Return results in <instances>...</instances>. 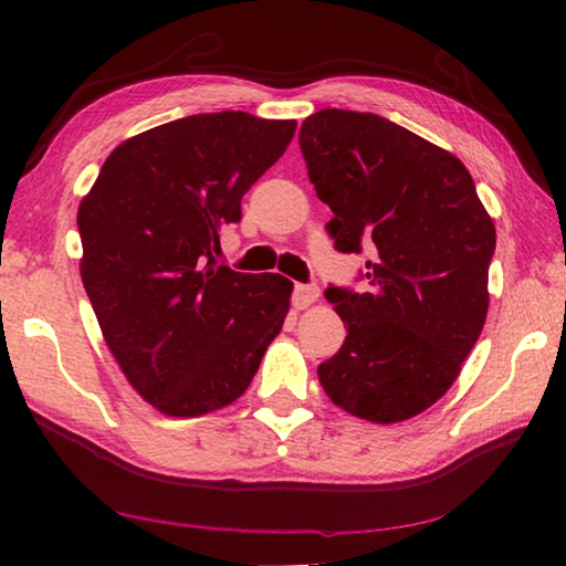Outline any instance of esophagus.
Segmentation results:
<instances>
[{
	"instance_id": "1",
	"label": "esophagus",
	"mask_w": 566,
	"mask_h": 566,
	"mask_svg": "<svg viewBox=\"0 0 566 566\" xmlns=\"http://www.w3.org/2000/svg\"><path fill=\"white\" fill-rule=\"evenodd\" d=\"M317 300H319L317 284H296L294 286V296H292L294 310H306V306H312Z\"/></svg>"
}]
</instances>
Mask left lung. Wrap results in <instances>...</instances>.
Masks as SVG:
<instances>
[{
    "instance_id": "obj_1",
    "label": "left lung",
    "mask_w": 566,
    "mask_h": 566,
    "mask_svg": "<svg viewBox=\"0 0 566 566\" xmlns=\"http://www.w3.org/2000/svg\"><path fill=\"white\" fill-rule=\"evenodd\" d=\"M300 147L339 252L369 247V292L329 286L347 339L319 385L352 417L397 424L447 395L490 310L496 232L452 151L369 112L306 117Z\"/></svg>"
}]
</instances>
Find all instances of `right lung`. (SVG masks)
Returning a JSON list of instances; mask_svg holds the SVG:
<instances>
[{
	"instance_id": "1",
	"label": "right lung",
	"mask_w": 566,
	"mask_h": 566,
	"mask_svg": "<svg viewBox=\"0 0 566 566\" xmlns=\"http://www.w3.org/2000/svg\"><path fill=\"white\" fill-rule=\"evenodd\" d=\"M294 129L247 112L159 124L124 139L82 197V284L122 375L161 415L232 405L282 332L294 284L214 252Z\"/></svg>"
}]
</instances>
